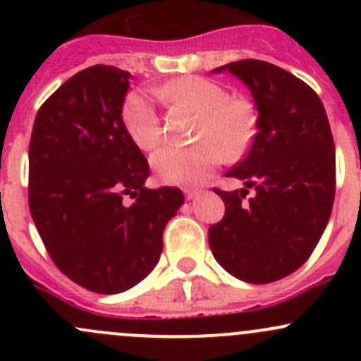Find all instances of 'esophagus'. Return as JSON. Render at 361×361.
Segmentation results:
<instances>
[{
    "label": "esophagus",
    "instance_id": "esophagus-1",
    "mask_svg": "<svg viewBox=\"0 0 361 361\" xmlns=\"http://www.w3.org/2000/svg\"><path fill=\"white\" fill-rule=\"evenodd\" d=\"M183 192H185V197H187V199H194L195 195H197L201 190H199V188L192 187V188H185Z\"/></svg>",
    "mask_w": 361,
    "mask_h": 361
}]
</instances>
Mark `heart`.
Instances as JSON below:
<instances>
[{
  "mask_svg": "<svg viewBox=\"0 0 361 361\" xmlns=\"http://www.w3.org/2000/svg\"><path fill=\"white\" fill-rule=\"evenodd\" d=\"M171 103L197 113L192 147H164L152 155L155 174L166 183L190 185L204 180L224 160H238L257 136V110L245 96H227L218 82L204 76H181L159 90ZM122 123L141 150H154L162 141V126L150 97L130 92L122 106Z\"/></svg>",
  "mask_w": 361,
  "mask_h": 361,
  "instance_id": "b5f03b06",
  "label": "heart"
}]
</instances>
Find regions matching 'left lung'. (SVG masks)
<instances>
[{
  "label": "left lung",
  "mask_w": 361,
  "mask_h": 361,
  "mask_svg": "<svg viewBox=\"0 0 361 361\" xmlns=\"http://www.w3.org/2000/svg\"><path fill=\"white\" fill-rule=\"evenodd\" d=\"M225 69L250 89L258 130L227 173L245 188H214L225 216L209 227V248L228 274L264 285L297 271L318 245L336 195V145L322 99L300 78L257 59L213 73Z\"/></svg>",
  "instance_id": "8db88e82"
}]
</instances>
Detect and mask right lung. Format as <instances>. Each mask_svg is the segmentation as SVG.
<instances>
[{
	"mask_svg": "<svg viewBox=\"0 0 361 361\" xmlns=\"http://www.w3.org/2000/svg\"><path fill=\"white\" fill-rule=\"evenodd\" d=\"M129 71L90 66L36 113L29 141V211L64 276L96 293L143 281L162 253L176 187H145L150 167L122 123ZM130 195V204L123 197Z\"/></svg>",
	"mask_w": 361,
	"mask_h": 361,
	"instance_id": "right-lung-1",
	"label": "right lung"
}]
</instances>
